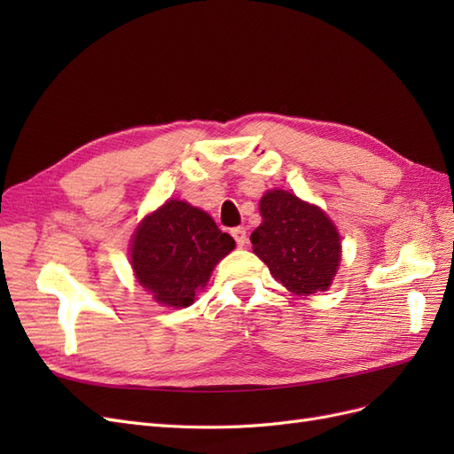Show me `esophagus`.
<instances>
[{
    "instance_id": "1",
    "label": "esophagus",
    "mask_w": 454,
    "mask_h": 454,
    "mask_svg": "<svg viewBox=\"0 0 454 454\" xmlns=\"http://www.w3.org/2000/svg\"><path fill=\"white\" fill-rule=\"evenodd\" d=\"M231 235H232V239L237 240V244L240 246V248H242V246H246V240H248V237H246V229H244V227L232 229V231H231Z\"/></svg>"
}]
</instances>
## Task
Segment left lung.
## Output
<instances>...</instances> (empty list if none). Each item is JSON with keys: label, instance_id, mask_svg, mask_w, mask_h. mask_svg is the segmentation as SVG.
Masks as SVG:
<instances>
[{"label": "left lung", "instance_id": "8db88e82", "mask_svg": "<svg viewBox=\"0 0 454 454\" xmlns=\"http://www.w3.org/2000/svg\"><path fill=\"white\" fill-rule=\"evenodd\" d=\"M259 212L263 222L250 240L272 277L295 295L325 292L340 261V237L332 219L282 189L267 191Z\"/></svg>", "mask_w": 454, "mask_h": 454}]
</instances>
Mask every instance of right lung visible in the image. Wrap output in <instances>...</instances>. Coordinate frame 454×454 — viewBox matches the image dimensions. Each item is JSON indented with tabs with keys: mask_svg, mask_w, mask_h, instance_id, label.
Returning a JSON list of instances; mask_svg holds the SVG:
<instances>
[{
	"mask_svg": "<svg viewBox=\"0 0 454 454\" xmlns=\"http://www.w3.org/2000/svg\"><path fill=\"white\" fill-rule=\"evenodd\" d=\"M232 250L235 240L208 214L170 199L134 231L130 263L136 280L157 303L185 309Z\"/></svg>",
	"mask_w": 454,
	"mask_h": 454,
	"instance_id": "1",
	"label": "right lung"
}]
</instances>
